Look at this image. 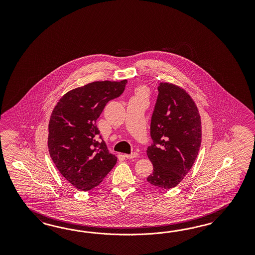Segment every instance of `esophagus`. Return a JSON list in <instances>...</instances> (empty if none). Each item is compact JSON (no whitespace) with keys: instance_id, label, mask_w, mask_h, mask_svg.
I'll use <instances>...</instances> for the list:
<instances>
[{"instance_id":"esophagus-1","label":"esophagus","mask_w":255,"mask_h":255,"mask_svg":"<svg viewBox=\"0 0 255 255\" xmlns=\"http://www.w3.org/2000/svg\"><path fill=\"white\" fill-rule=\"evenodd\" d=\"M137 155H138L137 152H132V153H131V154H125L124 156H125L127 159H132V158H135V157H137Z\"/></svg>"}]
</instances>
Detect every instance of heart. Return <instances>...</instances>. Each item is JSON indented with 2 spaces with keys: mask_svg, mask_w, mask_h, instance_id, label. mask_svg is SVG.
Masks as SVG:
<instances>
[{
  "mask_svg": "<svg viewBox=\"0 0 255 255\" xmlns=\"http://www.w3.org/2000/svg\"><path fill=\"white\" fill-rule=\"evenodd\" d=\"M145 94V90L143 88H140L136 91V96H144Z\"/></svg>",
  "mask_w": 255,
  "mask_h": 255,
  "instance_id": "1",
  "label": "heart"
}]
</instances>
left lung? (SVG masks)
Masks as SVG:
<instances>
[{
  "mask_svg": "<svg viewBox=\"0 0 255 255\" xmlns=\"http://www.w3.org/2000/svg\"><path fill=\"white\" fill-rule=\"evenodd\" d=\"M150 123L153 143L147 157L153 164L148 183L176 187L192 168L200 148L201 119L191 96L178 86L160 83Z\"/></svg>",
  "mask_w": 255,
  "mask_h": 255,
  "instance_id": "8db88e82",
  "label": "left lung"
}]
</instances>
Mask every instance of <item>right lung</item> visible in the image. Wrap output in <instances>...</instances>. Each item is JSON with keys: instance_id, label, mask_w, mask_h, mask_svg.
Returning <instances> with one entry per match:
<instances>
[{"instance_id": "1", "label": "right lung", "mask_w": 255, "mask_h": 255, "mask_svg": "<svg viewBox=\"0 0 255 255\" xmlns=\"http://www.w3.org/2000/svg\"><path fill=\"white\" fill-rule=\"evenodd\" d=\"M127 80L95 81L65 93L48 124V151L66 180L81 191L99 185L116 164L96 126L109 101L124 93Z\"/></svg>"}]
</instances>
